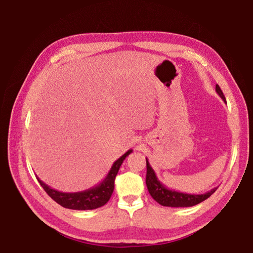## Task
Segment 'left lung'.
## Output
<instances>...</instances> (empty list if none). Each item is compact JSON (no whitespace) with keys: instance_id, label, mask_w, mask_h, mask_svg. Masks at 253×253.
Listing matches in <instances>:
<instances>
[{"instance_id":"1","label":"left lung","mask_w":253,"mask_h":253,"mask_svg":"<svg viewBox=\"0 0 253 253\" xmlns=\"http://www.w3.org/2000/svg\"><path fill=\"white\" fill-rule=\"evenodd\" d=\"M215 90L217 94L221 96L224 102H226V99L222 92L219 85L216 84ZM147 160V177H146V184L148 187L149 193L154 199L155 201L160 203L163 207H171V208H187V207H193L196 204L207 200L209 197H211L217 188H213L210 191L202 193V195H191V193H185L180 191H176L173 189H169L165 187L162 182H161L157 175H155L153 169L150 165L148 159Z\"/></svg>"}]
</instances>
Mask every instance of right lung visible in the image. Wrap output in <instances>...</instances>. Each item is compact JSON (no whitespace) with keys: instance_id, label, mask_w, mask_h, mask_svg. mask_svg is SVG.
I'll return each instance as SVG.
<instances>
[{"instance_id":"add662e5","label":"right lung","mask_w":253,"mask_h":253,"mask_svg":"<svg viewBox=\"0 0 253 253\" xmlns=\"http://www.w3.org/2000/svg\"><path fill=\"white\" fill-rule=\"evenodd\" d=\"M131 152V149L128 150L125 154H123L120 159L116 160L115 162L113 163L109 174L105 176V178L102 180L99 185H96L87 190L79 192H62L55 189H52L50 186L44 184L39 177H37V179L47 195L64 208L72 210H82V211L83 210L98 209L103 207L104 204L110 200L113 190H114V181L115 177L118 173V169H120L124 160H125Z\"/></svg>"}]
</instances>
